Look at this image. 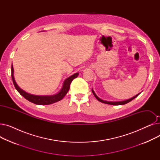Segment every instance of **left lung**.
<instances>
[{
    "label": "left lung",
    "instance_id": "obj_1",
    "mask_svg": "<svg viewBox=\"0 0 160 160\" xmlns=\"http://www.w3.org/2000/svg\"><path fill=\"white\" fill-rule=\"evenodd\" d=\"M92 92H93V93L94 96L96 97V98L98 100V101L101 102H103V103H104V104H111V105H123V104H127V103H128L129 102L132 101V100L133 99H134L136 97H137L139 95V94L136 95V96H134L133 97H132V98H130V99H128V100H124V101H120V102H109V101H106V100H102V99H100L99 97H98L93 89H92Z\"/></svg>",
    "mask_w": 160,
    "mask_h": 160
}]
</instances>
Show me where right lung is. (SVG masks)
I'll list each match as a JSON object with an SVG mask.
<instances>
[{"label":"right lung","instance_id":"add662e5","mask_svg":"<svg viewBox=\"0 0 160 160\" xmlns=\"http://www.w3.org/2000/svg\"><path fill=\"white\" fill-rule=\"evenodd\" d=\"M78 72H77V73L74 74L73 75L71 76L70 77L67 78L64 81L63 88H62L60 91L58 93H57L56 95H50V96H48V95H46V96L34 95H31L30 93H27V92H25L24 91L21 89L18 86V85L17 84L15 81L14 77H13V65H12V80H13V84H14L15 89L18 90V91L22 97H24L27 100H28V101H30L33 104H38V105L51 104L55 103L56 102H58V101H60V100H61L67 93V92L69 91V88H70V84L72 82V80L75 78H77L78 77Z\"/></svg>","mask_w":160,"mask_h":160}]
</instances>
